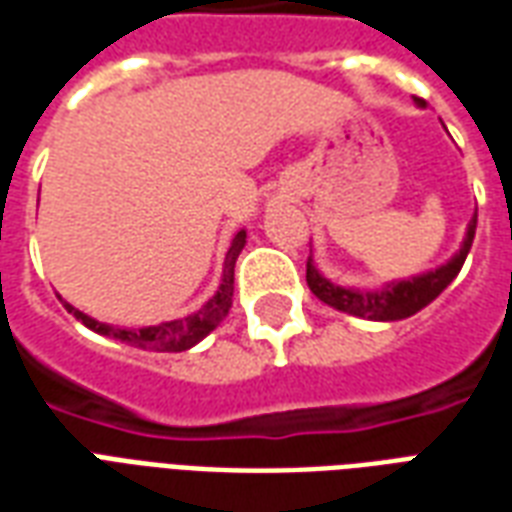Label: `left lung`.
I'll use <instances>...</instances> for the list:
<instances>
[{
	"mask_svg": "<svg viewBox=\"0 0 512 512\" xmlns=\"http://www.w3.org/2000/svg\"><path fill=\"white\" fill-rule=\"evenodd\" d=\"M414 104L419 109H425L422 98H414ZM474 230H477V211H474L472 222L466 227L463 235L461 249L439 268H430L425 274L408 279H392L384 282L381 288H351V285H337L329 277H323L315 260H307V285L310 290L334 310L348 312L356 318H365V321H403L417 315L422 307H428L430 301L439 296L441 290L450 285L452 279L458 277V271L463 268V260L469 255L474 241Z\"/></svg>",
	"mask_w": 512,
	"mask_h": 512,
	"instance_id": "1",
	"label": "left lung"
}]
</instances>
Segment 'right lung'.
<instances>
[{"label": "right lung", "instance_id": "add662e5", "mask_svg": "<svg viewBox=\"0 0 512 512\" xmlns=\"http://www.w3.org/2000/svg\"><path fill=\"white\" fill-rule=\"evenodd\" d=\"M246 244V230H238L230 241V249H227V257H224V271L222 282L213 293L211 299L202 304L200 310L191 312L186 318H178V321H164L158 326H115V323H101L90 318L87 312L76 310L65 301V310L71 312L76 321H82L90 332L104 334V337H112V340H120V343L134 345V348H142V351H156V354H180V351H189L194 345L205 340L208 334L219 326V323L227 318V312L233 307V279H235V260L241 255V249Z\"/></svg>", "mask_w": 512, "mask_h": 512}]
</instances>
